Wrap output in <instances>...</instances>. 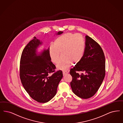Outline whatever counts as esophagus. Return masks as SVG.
Segmentation results:
<instances>
[{
  "label": "esophagus",
  "mask_w": 123,
  "mask_h": 123,
  "mask_svg": "<svg viewBox=\"0 0 123 123\" xmlns=\"http://www.w3.org/2000/svg\"><path fill=\"white\" fill-rule=\"evenodd\" d=\"M68 72L67 71H63V74L64 75L66 74H68Z\"/></svg>",
  "instance_id": "esophagus-1"
}]
</instances>
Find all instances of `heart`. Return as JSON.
Returning a JSON list of instances; mask_svg holds the SVG:
<instances>
[{"mask_svg":"<svg viewBox=\"0 0 123 123\" xmlns=\"http://www.w3.org/2000/svg\"><path fill=\"white\" fill-rule=\"evenodd\" d=\"M86 44L80 35L68 33L58 37L49 48L50 59L54 64L59 62L57 68L66 70L72 64L78 63L83 57Z\"/></svg>","mask_w":123,"mask_h":123,"instance_id":"obj_1","label":"heart"}]
</instances>
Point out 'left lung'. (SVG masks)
I'll use <instances>...</instances> for the list:
<instances>
[{"label": "left lung", "mask_w": 123, "mask_h": 123, "mask_svg": "<svg viewBox=\"0 0 123 123\" xmlns=\"http://www.w3.org/2000/svg\"><path fill=\"white\" fill-rule=\"evenodd\" d=\"M83 57L69 73L72 77L70 86L80 98L88 99L98 92L105 75V58L103 50L97 42L86 35ZM78 72L82 74H79Z\"/></svg>", "instance_id": "left-lung-1"}]
</instances>
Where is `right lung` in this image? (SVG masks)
<instances>
[{
  "label": "right lung",
  "instance_id": "obj_1",
  "mask_svg": "<svg viewBox=\"0 0 123 123\" xmlns=\"http://www.w3.org/2000/svg\"><path fill=\"white\" fill-rule=\"evenodd\" d=\"M62 33L59 31L58 34ZM41 43L34 37L23 49L20 60V77L30 96L37 102L45 103L56 95L63 73L61 70L55 71L49 49L40 56L36 55V49Z\"/></svg>",
  "mask_w": 123,
  "mask_h": 123
}]
</instances>
